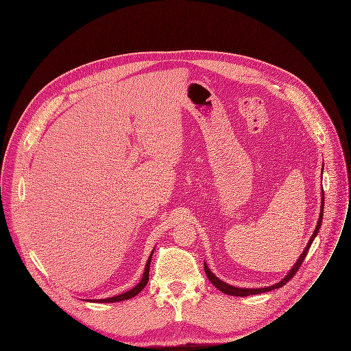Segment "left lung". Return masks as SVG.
<instances>
[{"label": "left lung", "mask_w": 351, "mask_h": 351, "mask_svg": "<svg viewBox=\"0 0 351 351\" xmlns=\"http://www.w3.org/2000/svg\"><path fill=\"white\" fill-rule=\"evenodd\" d=\"M324 195V193H322ZM322 204H321V213H319V218H318V222H317V226H315V230H314V233H313V236H311V239L308 240V243H307V245H306V248H304V251L302 252V255L299 256V259H298V262L293 265V267L289 270V273L280 281V282H277V284H274V285H271V287H266V288H236V287H232V285H229V284H226V282H223L222 280H219L218 277H215L211 271H210V269H208V266L204 263V271H206V274H207V278L213 282V285L215 287V288H218L219 291H222L223 293H228V295H234V296H248V295H256V293H262V292H267V291H271V289H276V288H280V287H282L284 284H287L295 274H296V271L299 270V267H300V265H302V262L304 261V258H306V255H307V252H308V248H310V245H311V243H313V240H314V237L317 236V233H318V230H319V228H321V222H322V211H324V197H322V202H321Z\"/></svg>", "instance_id": "1"}]
</instances>
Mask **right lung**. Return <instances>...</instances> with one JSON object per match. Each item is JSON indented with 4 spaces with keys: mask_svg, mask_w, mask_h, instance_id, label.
Wrapping results in <instances>:
<instances>
[{
    "mask_svg": "<svg viewBox=\"0 0 351 351\" xmlns=\"http://www.w3.org/2000/svg\"><path fill=\"white\" fill-rule=\"evenodd\" d=\"M152 256V254H151ZM151 256L145 265V270H144V274H143V278L141 281L134 287L132 288L130 291L125 292V293H121V295H117V296H112V298H107V299H93V302H100V303H112V302H121V300H126V299H130L133 296H136L138 292H141V289L147 285L148 280H149V263H151Z\"/></svg>",
    "mask_w": 351,
    "mask_h": 351,
    "instance_id": "right-lung-1",
    "label": "right lung"
}]
</instances>
